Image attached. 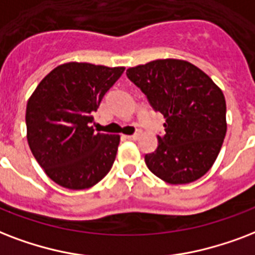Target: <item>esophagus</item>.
<instances>
[{
  "mask_svg": "<svg viewBox=\"0 0 255 255\" xmlns=\"http://www.w3.org/2000/svg\"><path fill=\"white\" fill-rule=\"evenodd\" d=\"M128 139H130V141H137L138 138H139V134L135 133V134H131V135H125Z\"/></svg>",
  "mask_w": 255,
  "mask_h": 255,
  "instance_id": "esophagus-1",
  "label": "esophagus"
}]
</instances>
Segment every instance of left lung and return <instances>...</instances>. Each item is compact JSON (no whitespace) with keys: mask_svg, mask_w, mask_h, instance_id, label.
I'll return each instance as SVG.
<instances>
[{"mask_svg":"<svg viewBox=\"0 0 255 255\" xmlns=\"http://www.w3.org/2000/svg\"><path fill=\"white\" fill-rule=\"evenodd\" d=\"M155 112L166 118L158 146L145 155L149 170L171 185L210 170L226 135V101L208 74L182 60H157L126 70Z\"/></svg>","mask_w":255,"mask_h":255,"instance_id":"left-lung-1","label":"left lung"}]
</instances>
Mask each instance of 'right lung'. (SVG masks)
I'll list each match as a JSON object with an SVG mask.
<instances>
[{
    "label": "right lung",
    "mask_w": 255,
    "mask_h": 255,
    "mask_svg": "<svg viewBox=\"0 0 255 255\" xmlns=\"http://www.w3.org/2000/svg\"><path fill=\"white\" fill-rule=\"evenodd\" d=\"M125 68L86 62L57 66L35 88L26 105L27 143L47 177L82 190L110 171L120 135L96 133L93 113Z\"/></svg>",
    "instance_id": "1"
}]
</instances>
